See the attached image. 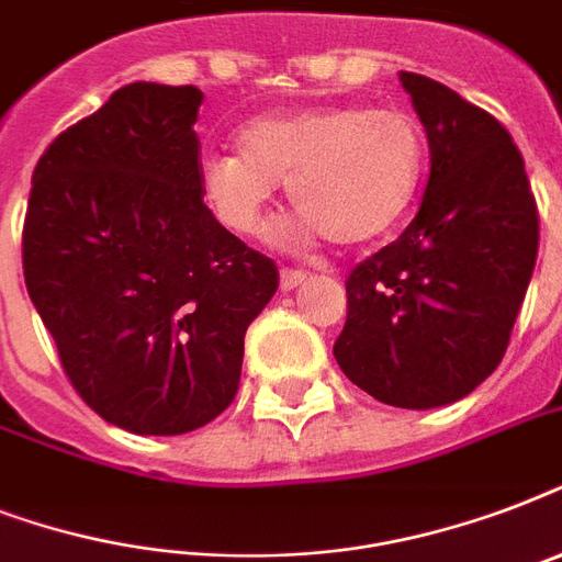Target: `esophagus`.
<instances>
[{"instance_id": "obj_1", "label": "esophagus", "mask_w": 562, "mask_h": 562, "mask_svg": "<svg viewBox=\"0 0 562 562\" xmlns=\"http://www.w3.org/2000/svg\"><path fill=\"white\" fill-rule=\"evenodd\" d=\"M306 280H308V273L300 271V268H282L280 271V289L282 291H294Z\"/></svg>"}]
</instances>
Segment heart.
<instances>
[{"label": "heart", "instance_id": "obj_1", "mask_svg": "<svg viewBox=\"0 0 562 562\" xmlns=\"http://www.w3.org/2000/svg\"><path fill=\"white\" fill-rule=\"evenodd\" d=\"M236 154L201 166V194L233 233L250 236L265 224L273 180L312 229L338 245L384 236L408 212L423 183L426 136L396 108H312L254 119L238 134Z\"/></svg>", "mask_w": 562, "mask_h": 562}]
</instances>
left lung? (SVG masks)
<instances>
[{"label":"left lung","instance_id":"left-lung-1","mask_svg":"<svg viewBox=\"0 0 562 562\" xmlns=\"http://www.w3.org/2000/svg\"><path fill=\"white\" fill-rule=\"evenodd\" d=\"M428 136V183L402 236L347 277L344 375L393 408L463 400L505 359L540 247L525 160L487 110L400 72Z\"/></svg>","mask_w":562,"mask_h":562}]
</instances>
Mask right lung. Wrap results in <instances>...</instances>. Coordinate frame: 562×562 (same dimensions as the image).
<instances>
[{
	"instance_id": "right-lung-1",
	"label": "right lung",
	"mask_w": 562,
	"mask_h": 562,
	"mask_svg": "<svg viewBox=\"0 0 562 562\" xmlns=\"http://www.w3.org/2000/svg\"><path fill=\"white\" fill-rule=\"evenodd\" d=\"M198 87L127 83L55 136L31 178L22 273L87 405L134 435H183L236 400L273 259L203 203Z\"/></svg>"
}]
</instances>
